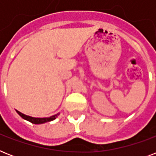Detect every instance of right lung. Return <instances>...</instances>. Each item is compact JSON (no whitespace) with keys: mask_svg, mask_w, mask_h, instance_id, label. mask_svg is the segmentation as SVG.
<instances>
[{"mask_svg":"<svg viewBox=\"0 0 156 156\" xmlns=\"http://www.w3.org/2000/svg\"><path fill=\"white\" fill-rule=\"evenodd\" d=\"M17 112L19 114V116H22L23 119H25L27 121H30L31 123L33 124H43V123H45V122H48V121H52L53 120L58 116L59 113L56 114V115H53V116H50V117H44V118H37V117H32V116H27V115H25V114L22 113L20 112L19 111L17 110Z\"/></svg>","mask_w":156,"mask_h":156,"instance_id":"obj_1","label":"right lung"}]
</instances>
